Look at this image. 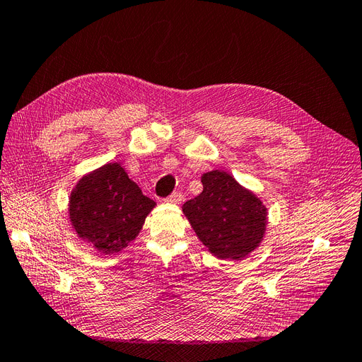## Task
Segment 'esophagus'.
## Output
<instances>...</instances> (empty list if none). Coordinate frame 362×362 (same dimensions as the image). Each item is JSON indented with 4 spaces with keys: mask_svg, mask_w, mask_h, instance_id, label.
<instances>
[{
    "mask_svg": "<svg viewBox=\"0 0 362 362\" xmlns=\"http://www.w3.org/2000/svg\"><path fill=\"white\" fill-rule=\"evenodd\" d=\"M182 198H184V196H182L181 192H173V193L169 196V198H166V201H168V202H172V204H180V202L182 201Z\"/></svg>",
    "mask_w": 362,
    "mask_h": 362,
    "instance_id": "esophagus-1",
    "label": "esophagus"
}]
</instances>
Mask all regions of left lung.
<instances>
[{
    "label": "left lung",
    "instance_id": "obj_1",
    "mask_svg": "<svg viewBox=\"0 0 362 362\" xmlns=\"http://www.w3.org/2000/svg\"><path fill=\"white\" fill-rule=\"evenodd\" d=\"M204 190L182 211L208 250L222 259H242L261 243L267 208L223 170L202 175Z\"/></svg>",
    "mask_w": 362,
    "mask_h": 362
}]
</instances>
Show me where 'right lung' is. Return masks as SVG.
Segmentation results:
<instances>
[{"label": "right lung", "instance_id": "add662e5", "mask_svg": "<svg viewBox=\"0 0 362 362\" xmlns=\"http://www.w3.org/2000/svg\"><path fill=\"white\" fill-rule=\"evenodd\" d=\"M154 206L119 163H107L76 182L69 218L76 235L112 255L133 242Z\"/></svg>", "mask_w": 362, "mask_h": 362}]
</instances>
